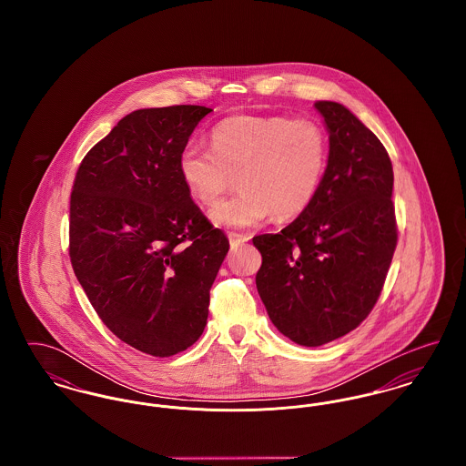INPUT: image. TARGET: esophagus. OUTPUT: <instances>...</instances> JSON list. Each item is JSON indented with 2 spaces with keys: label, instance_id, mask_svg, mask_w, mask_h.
Returning a JSON list of instances; mask_svg holds the SVG:
<instances>
[{
  "label": "esophagus",
  "instance_id": "34e87169",
  "mask_svg": "<svg viewBox=\"0 0 466 466\" xmlns=\"http://www.w3.org/2000/svg\"><path fill=\"white\" fill-rule=\"evenodd\" d=\"M249 234H239V232H228V241L232 246H238V244L246 243L249 241Z\"/></svg>",
  "mask_w": 466,
  "mask_h": 466
}]
</instances>
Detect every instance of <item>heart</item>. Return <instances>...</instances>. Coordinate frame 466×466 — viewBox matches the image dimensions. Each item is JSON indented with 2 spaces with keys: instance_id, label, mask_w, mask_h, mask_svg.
<instances>
[{
  "instance_id": "b5f03b06",
  "label": "heart",
  "mask_w": 466,
  "mask_h": 466,
  "mask_svg": "<svg viewBox=\"0 0 466 466\" xmlns=\"http://www.w3.org/2000/svg\"><path fill=\"white\" fill-rule=\"evenodd\" d=\"M329 162V137L312 118L238 115L211 131V150L188 145L177 171L190 198L211 208L232 187L236 198L211 211L222 227H251L270 213L289 220L304 213L321 187Z\"/></svg>"
}]
</instances>
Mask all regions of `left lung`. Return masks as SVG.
Here are the masks:
<instances>
[{
    "mask_svg": "<svg viewBox=\"0 0 466 466\" xmlns=\"http://www.w3.org/2000/svg\"><path fill=\"white\" fill-rule=\"evenodd\" d=\"M314 106L330 134L318 196L279 234L253 238L262 255L257 289L267 314L279 332L308 348L355 330L370 314L399 239L386 148L346 106Z\"/></svg>",
    "mask_w": 466,
    "mask_h": 466,
    "instance_id": "8db88e82",
    "label": "left lung"
}]
</instances>
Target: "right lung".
<instances>
[{
  "mask_svg": "<svg viewBox=\"0 0 466 466\" xmlns=\"http://www.w3.org/2000/svg\"><path fill=\"white\" fill-rule=\"evenodd\" d=\"M211 108L126 115L78 166L69 258L92 308L120 340L173 356L199 339L228 239L190 199L177 158Z\"/></svg>",
  "mask_w": 466,
  "mask_h": 466,
  "instance_id": "obj_1",
  "label": "right lung"
}]
</instances>
